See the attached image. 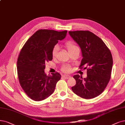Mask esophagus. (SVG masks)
I'll list each match as a JSON object with an SVG mask.
<instances>
[{"mask_svg":"<svg viewBox=\"0 0 125 125\" xmlns=\"http://www.w3.org/2000/svg\"><path fill=\"white\" fill-rule=\"evenodd\" d=\"M62 77L64 78H65V79H69V78L71 77V76H70V75H63V76H62Z\"/></svg>","mask_w":125,"mask_h":125,"instance_id":"esophagus-1","label":"esophagus"}]
</instances>
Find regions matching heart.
Segmentation results:
<instances>
[{"instance_id":"1","label":"heart","mask_w":125,"mask_h":125,"mask_svg":"<svg viewBox=\"0 0 125 125\" xmlns=\"http://www.w3.org/2000/svg\"><path fill=\"white\" fill-rule=\"evenodd\" d=\"M65 47L67 49L69 52H72V51L74 50L79 49L77 46L71 41L66 42L65 43ZM58 50H59V48H58V46H55L53 47L52 51V56L53 58L56 57L57 55L58 54ZM61 70L64 72L68 73L71 71V67L70 65H64L62 67Z\"/></svg>"}]
</instances>
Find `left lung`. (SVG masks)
Here are the masks:
<instances>
[{"mask_svg":"<svg viewBox=\"0 0 125 125\" xmlns=\"http://www.w3.org/2000/svg\"><path fill=\"white\" fill-rule=\"evenodd\" d=\"M79 45L82 59L80 68H87V77L73 76L76 81L72 87L74 93L81 98L92 99L103 93L111 75L113 59L110 50L103 41L89 31H69Z\"/></svg>","mask_w":125,"mask_h":125,"instance_id":"obj_1","label":"left lung"}]
</instances>
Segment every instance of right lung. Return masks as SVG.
Returning a JSON list of instances; mask_svg holds the SVG:
<instances>
[{"label":"right lung","instance_id":"add662e5","mask_svg":"<svg viewBox=\"0 0 125 125\" xmlns=\"http://www.w3.org/2000/svg\"><path fill=\"white\" fill-rule=\"evenodd\" d=\"M67 32L39 30L21 49L17 62L18 78L22 89L31 99L41 101L53 93L61 76L58 72L46 75L45 63L52 60L53 47L58 41L65 38Z\"/></svg>","mask_w":125,"mask_h":125}]
</instances>
